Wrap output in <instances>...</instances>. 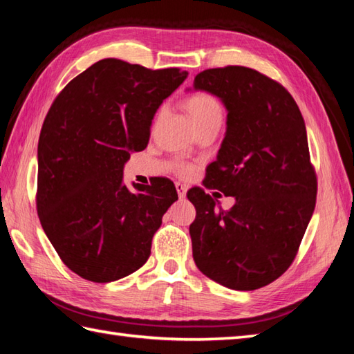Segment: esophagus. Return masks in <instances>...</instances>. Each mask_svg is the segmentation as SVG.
Returning a JSON list of instances; mask_svg holds the SVG:
<instances>
[{"instance_id": "34e87169", "label": "esophagus", "mask_w": 354, "mask_h": 354, "mask_svg": "<svg viewBox=\"0 0 354 354\" xmlns=\"http://www.w3.org/2000/svg\"><path fill=\"white\" fill-rule=\"evenodd\" d=\"M175 187H176V192H178V196L179 198H185V193H187V187L184 185V184H181V183H176L175 184Z\"/></svg>"}]
</instances>
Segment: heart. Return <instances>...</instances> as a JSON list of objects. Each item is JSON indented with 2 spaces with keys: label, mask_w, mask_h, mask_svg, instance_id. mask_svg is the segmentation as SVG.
Wrapping results in <instances>:
<instances>
[{
  "label": "heart",
  "mask_w": 354,
  "mask_h": 354,
  "mask_svg": "<svg viewBox=\"0 0 354 354\" xmlns=\"http://www.w3.org/2000/svg\"><path fill=\"white\" fill-rule=\"evenodd\" d=\"M184 109L190 118L194 131L209 124L221 126L223 120V109L221 102L209 93H196L187 97L184 102ZM175 170L179 176H189L192 175L193 167L189 164L176 162Z\"/></svg>",
  "instance_id": "obj_1"
}]
</instances>
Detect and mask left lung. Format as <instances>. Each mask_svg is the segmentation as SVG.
Instances as JSON below:
<instances>
[{"label":"left lung","instance_id":"1","mask_svg":"<svg viewBox=\"0 0 354 354\" xmlns=\"http://www.w3.org/2000/svg\"><path fill=\"white\" fill-rule=\"evenodd\" d=\"M193 88L217 95L228 111L205 187L236 198L223 212L204 189L187 193L196 208L193 259L225 288L255 290L295 260L317 204L304 118L288 89L246 66L202 71Z\"/></svg>","mask_w":354,"mask_h":354}]
</instances>
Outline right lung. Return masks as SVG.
I'll list each match as a JSON object with an SVG mask.
<instances>
[{"label":"right lung","mask_w":354,"mask_h":354,"mask_svg":"<svg viewBox=\"0 0 354 354\" xmlns=\"http://www.w3.org/2000/svg\"><path fill=\"white\" fill-rule=\"evenodd\" d=\"M187 74L103 59L48 109L37 145V216L65 266L88 281H115L145 265L178 199L167 178L129 190L123 165L146 149L156 109Z\"/></svg>","instance_id":"add662e5"}]
</instances>
